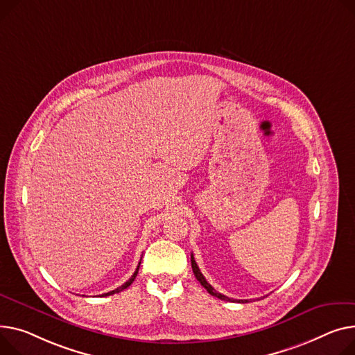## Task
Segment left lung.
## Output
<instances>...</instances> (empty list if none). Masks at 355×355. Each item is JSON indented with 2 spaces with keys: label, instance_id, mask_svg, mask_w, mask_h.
I'll return each mask as SVG.
<instances>
[{
  "label": "left lung",
  "instance_id": "obj_1",
  "mask_svg": "<svg viewBox=\"0 0 355 355\" xmlns=\"http://www.w3.org/2000/svg\"><path fill=\"white\" fill-rule=\"evenodd\" d=\"M191 267H193V272H194V275H196V278L200 281V284L211 294V295H214V297H217V298H220V300H224V301H231V302H250V300H234V298H230V297H227V295H224V294H221V293H217L214 288L211 287V284H208V281L205 279V277L201 274V271H200V268H198V266H197V263H196V259H194V255L191 254Z\"/></svg>",
  "mask_w": 355,
  "mask_h": 355
}]
</instances>
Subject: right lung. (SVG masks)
Listing matches in <instances>:
<instances>
[{
	"label": "right lung",
	"mask_w": 355,
	"mask_h": 355,
	"mask_svg": "<svg viewBox=\"0 0 355 355\" xmlns=\"http://www.w3.org/2000/svg\"><path fill=\"white\" fill-rule=\"evenodd\" d=\"M139 264H141V261L138 263V267H137V270L134 271V274L131 275V278L127 281V282H124V284L121 286V287H118V288H115V290H112V291H110V293H105V294H103L101 297H107V295H112V294H116V293H120V291H123V290H125V288H128L131 284H132V281L135 279V277H137V274H138V270H139Z\"/></svg>",
	"instance_id": "right-lung-1"
}]
</instances>
